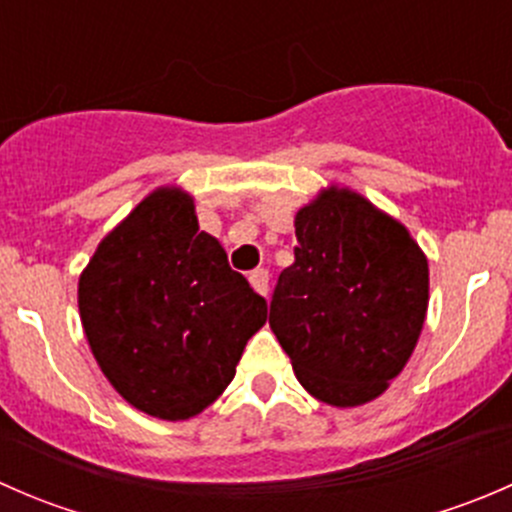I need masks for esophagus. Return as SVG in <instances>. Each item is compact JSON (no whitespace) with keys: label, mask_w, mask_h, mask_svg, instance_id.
<instances>
[{"label":"esophagus","mask_w":512,"mask_h":512,"mask_svg":"<svg viewBox=\"0 0 512 512\" xmlns=\"http://www.w3.org/2000/svg\"><path fill=\"white\" fill-rule=\"evenodd\" d=\"M250 285L255 292H260L262 297H267V292H270V272L267 270L250 272Z\"/></svg>","instance_id":"34e87169"}]
</instances>
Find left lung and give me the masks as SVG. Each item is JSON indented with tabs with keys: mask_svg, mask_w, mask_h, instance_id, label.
I'll use <instances>...</instances> for the list:
<instances>
[{
	"mask_svg": "<svg viewBox=\"0 0 512 512\" xmlns=\"http://www.w3.org/2000/svg\"><path fill=\"white\" fill-rule=\"evenodd\" d=\"M294 262L270 327L299 384L332 406L384 394L414 352L428 307V262L404 225L352 190H324L294 218Z\"/></svg>",
	"mask_w": 512,
	"mask_h": 512,
	"instance_id": "8db88e82",
	"label": "left lung"
}]
</instances>
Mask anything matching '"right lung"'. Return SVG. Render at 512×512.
Masks as SVG:
<instances>
[{"label":"right lung","instance_id":"obj_1","mask_svg":"<svg viewBox=\"0 0 512 512\" xmlns=\"http://www.w3.org/2000/svg\"><path fill=\"white\" fill-rule=\"evenodd\" d=\"M79 312L113 389L180 421L223 394L267 302L200 230L193 198L160 188L103 237L79 280Z\"/></svg>","mask_w":512,"mask_h":512}]
</instances>
